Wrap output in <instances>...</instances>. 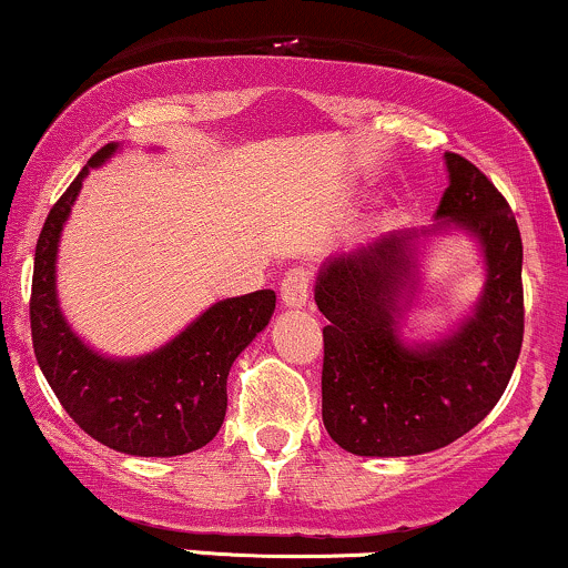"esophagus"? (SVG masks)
I'll list each match as a JSON object with an SVG mask.
<instances>
[{
    "instance_id": "1",
    "label": "esophagus",
    "mask_w": 568,
    "mask_h": 568,
    "mask_svg": "<svg viewBox=\"0 0 568 568\" xmlns=\"http://www.w3.org/2000/svg\"><path fill=\"white\" fill-rule=\"evenodd\" d=\"M310 283H313L310 270H304V266H291V270L283 274V280H280V298H283L285 307H307Z\"/></svg>"
}]
</instances>
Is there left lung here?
I'll return each mask as SVG.
<instances>
[{"mask_svg": "<svg viewBox=\"0 0 568 568\" xmlns=\"http://www.w3.org/2000/svg\"><path fill=\"white\" fill-rule=\"evenodd\" d=\"M439 226L479 240L488 264L475 315L447 339H398L402 298L415 285L417 234H385L323 264L315 283L323 326V426L355 456H420L477 426L507 390L523 345V242L507 199L458 153Z\"/></svg>", "mask_w": 568, "mask_h": 568, "instance_id": "left-lung-1", "label": "left lung"}]
</instances>
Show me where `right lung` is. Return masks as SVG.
<instances>
[{"mask_svg": "<svg viewBox=\"0 0 568 568\" xmlns=\"http://www.w3.org/2000/svg\"><path fill=\"white\" fill-rule=\"evenodd\" d=\"M115 151L118 142L99 148L45 217L31 277V342L55 398L85 434L129 456H183L221 432L229 369L270 323L274 291L223 298L142 358H104L83 345L59 310L55 253L83 178Z\"/></svg>", "mask_w": 568, "mask_h": 568, "instance_id": "add662e5", "label": "right lung"}]
</instances>
